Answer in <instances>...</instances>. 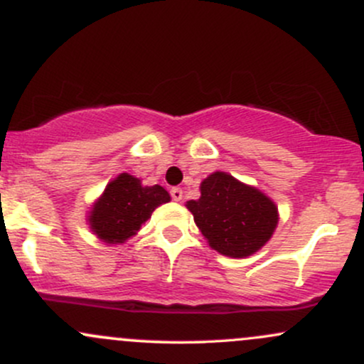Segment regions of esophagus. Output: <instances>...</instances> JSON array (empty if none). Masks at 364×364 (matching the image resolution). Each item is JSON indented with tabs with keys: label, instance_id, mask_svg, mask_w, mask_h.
I'll list each match as a JSON object with an SVG mask.
<instances>
[{
	"label": "esophagus",
	"instance_id": "34e87169",
	"mask_svg": "<svg viewBox=\"0 0 364 364\" xmlns=\"http://www.w3.org/2000/svg\"><path fill=\"white\" fill-rule=\"evenodd\" d=\"M171 196H173L174 202H181L183 190H181V188H173V190H171Z\"/></svg>",
	"mask_w": 364,
	"mask_h": 364
}]
</instances>
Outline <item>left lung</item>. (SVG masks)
Returning a JSON list of instances; mask_svg holds the SVG:
<instances>
[{
    "instance_id": "1",
    "label": "left lung",
    "mask_w": 364,
    "mask_h": 364,
    "mask_svg": "<svg viewBox=\"0 0 364 364\" xmlns=\"http://www.w3.org/2000/svg\"><path fill=\"white\" fill-rule=\"evenodd\" d=\"M208 246L224 257L246 258L269 243L279 224L275 202L262 190L215 171L200 185V198L188 200Z\"/></svg>"
}]
</instances>
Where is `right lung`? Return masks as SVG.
<instances>
[{
    "label": "right lung",
    "instance_id": "add662e5",
    "mask_svg": "<svg viewBox=\"0 0 364 364\" xmlns=\"http://www.w3.org/2000/svg\"><path fill=\"white\" fill-rule=\"evenodd\" d=\"M168 202L171 196L162 186H145L139 178L121 173L90 207L87 224L102 243L123 245L140 231L159 205Z\"/></svg>",
    "mask_w": 364,
    "mask_h": 364
}]
</instances>
